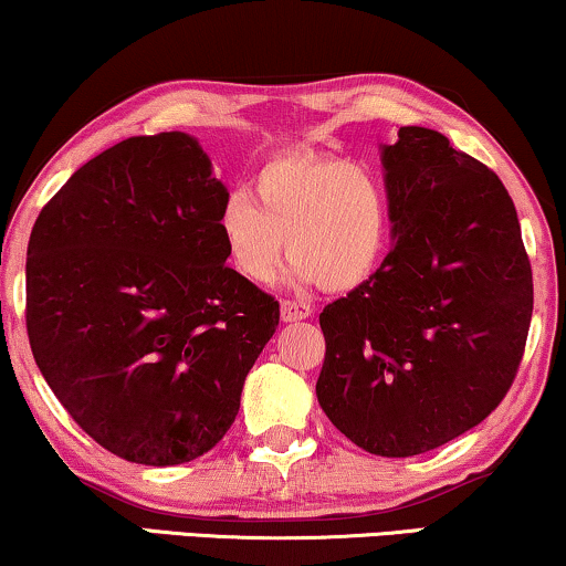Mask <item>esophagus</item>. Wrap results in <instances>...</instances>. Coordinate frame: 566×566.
Listing matches in <instances>:
<instances>
[{"label": "esophagus", "instance_id": "34e87169", "mask_svg": "<svg viewBox=\"0 0 566 566\" xmlns=\"http://www.w3.org/2000/svg\"><path fill=\"white\" fill-rule=\"evenodd\" d=\"M281 316H283V322L308 319V316H312V306H308L306 301H283Z\"/></svg>", "mask_w": 566, "mask_h": 566}]
</instances>
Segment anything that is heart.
Wrapping results in <instances>:
<instances>
[{
  "instance_id": "obj_1",
  "label": "heart",
  "mask_w": 566,
  "mask_h": 566,
  "mask_svg": "<svg viewBox=\"0 0 566 566\" xmlns=\"http://www.w3.org/2000/svg\"><path fill=\"white\" fill-rule=\"evenodd\" d=\"M229 265L270 283L291 254L289 277L343 293L376 275L389 250L391 206L381 175L358 161L285 154L229 192L216 219Z\"/></svg>"
}]
</instances>
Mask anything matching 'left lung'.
I'll return each instance as SVG.
<instances>
[{
  "label": "left lung",
  "mask_w": 566,
  "mask_h": 566,
  "mask_svg": "<svg viewBox=\"0 0 566 566\" xmlns=\"http://www.w3.org/2000/svg\"><path fill=\"white\" fill-rule=\"evenodd\" d=\"M391 250L368 283L319 314L316 399L363 451L407 459L476 428L521 366L531 262L500 177L443 134L381 146Z\"/></svg>",
  "instance_id": "obj_1"
}]
</instances>
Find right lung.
Returning a JSON list of instances; mask_svg holds the SVG:
<instances>
[{
	"label": "right lung",
	"instance_id": "right-lung-1",
	"mask_svg": "<svg viewBox=\"0 0 566 566\" xmlns=\"http://www.w3.org/2000/svg\"><path fill=\"white\" fill-rule=\"evenodd\" d=\"M227 188L198 138L134 136L43 206L28 242V337L74 422L120 459L175 467L234 422L281 306L216 229Z\"/></svg>",
	"mask_w": 566,
	"mask_h": 566
}]
</instances>
